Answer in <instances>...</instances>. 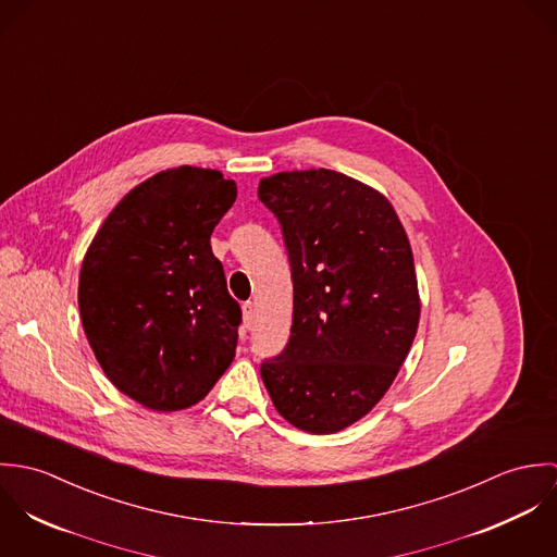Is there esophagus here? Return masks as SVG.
<instances>
[{
	"label": "esophagus",
	"instance_id": "34e87169",
	"mask_svg": "<svg viewBox=\"0 0 557 557\" xmlns=\"http://www.w3.org/2000/svg\"><path fill=\"white\" fill-rule=\"evenodd\" d=\"M242 318H244V327H250V325H252V319H255V307H252V302H244V305H242Z\"/></svg>",
	"mask_w": 557,
	"mask_h": 557
}]
</instances>
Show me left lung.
<instances>
[{
	"label": "left lung",
	"mask_w": 557,
	"mask_h": 557,
	"mask_svg": "<svg viewBox=\"0 0 557 557\" xmlns=\"http://www.w3.org/2000/svg\"><path fill=\"white\" fill-rule=\"evenodd\" d=\"M257 195L281 225L294 281L292 334L261 380L294 426L341 431L384 397L416 336L409 242L386 197L330 169L263 177Z\"/></svg>",
	"instance_id": "obj_1"
}]
</instances>
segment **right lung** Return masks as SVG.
Instances as JSON below:
<instances>
[{"instance_id":"add662e5","label":"right lung","mask_w":557,"mask_h":557,"mask_svg":"<svg viewBox=\"0 0 557 557\" xmlns=\"http://www.w3.org/2000/svg\"><path fill=\"white\" fill-rule=\"evenodd\" d=\"M234 201L221 171L166 169L115 206L83 259L89 347L111 384L150 409L195 405L236 356L242 309L210 246Z\"/></svg>"}]
</instances>
